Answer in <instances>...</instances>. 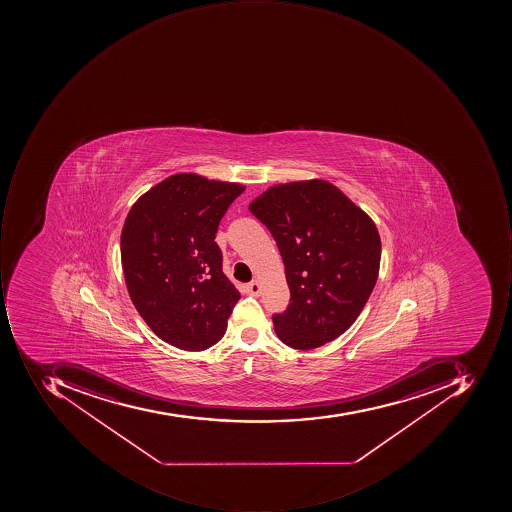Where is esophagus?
<instances>
[{
    "instance_id": "esophagus-1",
    "label": "esophagus",
    "mask_w": 512,
    "mask_h": 512,
    "mask_svg": "<svg viewBox=\"0 0 512 512\" xmlns=\"http://www.w3.org/2000/svg\"><path fill=\"white\" fill-rule=\"evenodd\" d=\"M248 291L251 292V294L258 295L261 292V284L258 283L257 280L251 281V283L248 284Z\"/></svg>"
}]
</instances>
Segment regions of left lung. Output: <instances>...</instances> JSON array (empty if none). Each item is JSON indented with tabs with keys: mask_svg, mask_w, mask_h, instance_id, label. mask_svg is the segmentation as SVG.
Instances as JSON below:
<instances>
[{
	"mask_svg": "<svg viewBox=\"0 0 512 512\" xmlns=\"http://www.w3.org/2000/svg\"><path fill=\"white\" fill-rule=\"evenodd\" d=\"M271 231L291 303L272 315L284 345L308 351L351 328L377 283L381 241L372 218L329 181L275 184L249 204Z\"/></svg>",
	"mask_w": 512,
	"mask_h": 512,
	"instance_id": "obj_1",
	"label": "left lung"
}]
</instances>
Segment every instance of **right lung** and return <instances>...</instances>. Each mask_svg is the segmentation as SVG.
Returning a JSON list of instances; mask_svg holds the SVG:
<instances>
[{
	"label": "right lung",
	"instance_id": "right-lung-1",
	"mask_svg": "<svg viewBox=\"0 0 512 512\" xmlns=\"http://www.w3.org/2000/svg\"><path fill=\"white\" fill-rule=\"evenodd\" d=\"M243 184L175 174L141 195L121 231L127 291L147 326L175 348L221 340L240 292L223 274L218 224Z\"/></svg>",
	"mask_w": 512,
	"mask_h": 512
}]
</instances>
